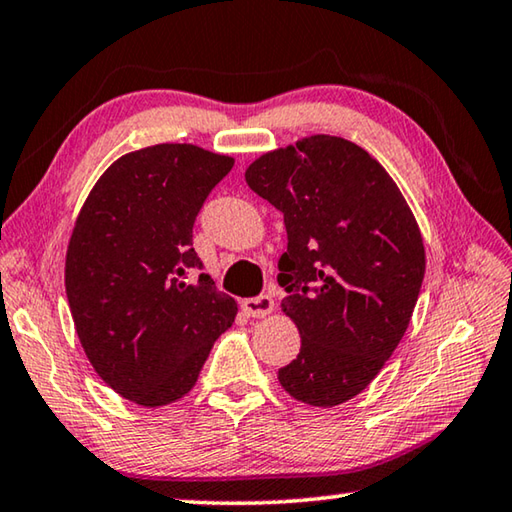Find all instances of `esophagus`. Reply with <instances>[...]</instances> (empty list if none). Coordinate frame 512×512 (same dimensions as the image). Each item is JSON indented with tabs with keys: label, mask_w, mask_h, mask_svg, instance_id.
I'll list each match as a JSON object with an SVG mask.
<instances>
[{
	"label": "esophagus",
	"mask_w": 512,
	"mask_h": 512,
	"mask_svg": "<svg viewBox=\"0 0 512 512\" xmlns=\"http://www.w3.org/2000/svg\"><path fill=\"white\" fill-rule=\"evenodd\" d=\"M241 307H244V311H246L248 316L264 318V316L271 314L273 307H275V302H273L271 296H257V298H248V300L241 302Z\"/></svg>",
	"instance_id": "obj_1"
}]
</instances>
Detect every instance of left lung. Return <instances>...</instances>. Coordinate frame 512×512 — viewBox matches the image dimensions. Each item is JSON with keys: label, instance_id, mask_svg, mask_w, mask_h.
<instances>
[{"label": "left lung", "instance_id": "left-lung-1", "mask_svg": "<svg viewBox=\"0 0 512 512\" xmlns=\"http://www.w3.org/2000/svg\"><path fill=\"white\" fill-rule=\"evenodd\" d=\"M246 183L287 225L277 282L300 352L277 379L311 406L348 402L391 359L420 296L424 244L411 207L368 151L332 135L264 153Z\"/></svg>", "mask_w": 512, "mask_h": 512}]
</instances>
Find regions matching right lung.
Returning a JSON list of instances; mask_svg holds the SVG:
<instances>
[{"mask_svg":"<svg viewBox=\"0 0 512 512\" xmlns=\"http://www.w3.org/2000/svg\"><path fill=\"white\" fill-rule=\"evenodd\" d=\"M235 160L194 144L121 155L92 187L72 230L65 291L92 368L140 406L192 391L237 302L201 273L192 248L205 198Z\"/></svg>","mask_w":512,"mask_h":512,"instance_id":"1","label":"right lung"}]
</instances>
